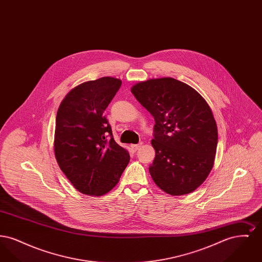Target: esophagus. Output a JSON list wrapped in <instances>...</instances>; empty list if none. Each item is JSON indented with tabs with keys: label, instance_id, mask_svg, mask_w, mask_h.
<instances>
[{
	"label": "esophagus",
	"instance_id": "esophagus-1",
	"mask_svg": "<svg viewBox=\"0 0 262 262\" xmlns=\"http://www.w3.org/2000/svg\"><path fill=\"white\" fill-rule=\"evenodd\" d=\"M140 146H141V143L140 144H133L130 147H132L133 151H137V150L139 149Z\"/></svg>",
	"mask_w": 262,
	"mask_h": 262
}]
</instances>
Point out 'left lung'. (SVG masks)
<instances>
[{
	"mask_svg": "<svg viewBox=\"0 0 262 262\" xmlns=\"http://www.w3.org/2000/svg\"><path fill=\"white\" fill-rule=\"evenodd\" d=\"M132 92L155 120L153 181L172 195L192 192L210 173L216 154L218 133L210 107L193 88L171 77L139 82Z\"/></svg>",
	"mask_w": 262,
	"mask_h": 262,
	"instance_id": "8db88e82",
	"label": "left lung"
}]
</instances>
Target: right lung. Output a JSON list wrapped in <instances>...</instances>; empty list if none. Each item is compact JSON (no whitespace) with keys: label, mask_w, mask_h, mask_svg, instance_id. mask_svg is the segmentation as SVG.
Returning a JSON list of instances; mask_svg holds the SVG:
<instances>
[{"label":"right lung","mask_w":262,"mask_h":262,"mask_svg":"<svg viewBox=\"0 0 262 262\" xmlns=\"http://www.w3.org/2000/svg\"><path fill=\"white\" fill-rule=\"evenodd\" d=\"M122 85L101 77L72 89L58 109L55 156L73 186L100 196L115 187L129 162V154L114 139L104 112Z\"/></svg>","instance_id":"1"}]
</instances>
